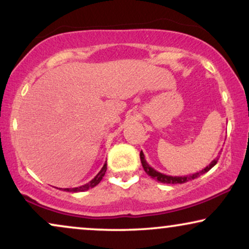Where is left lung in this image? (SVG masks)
Wrapping results in <instances>:
<instances>
[{
	"label": "left lung",
	"instance_id": "1",
	"mask_svg": "<svg viewBox=\"0 0 249 249\" xmlns=\"http://www.w3.org/2000/svg\"><path fill=\"white\" fill-rule=\"evenodd\" d=\"M219 154H220V153H219ZM217 160H219V156H216V158L214 159L213 161L211 162L210 164L206 166V168H204L202 171H199V172L192 173V175H189V176H181V177H177L176 176V177H172V176L164 175V173H161V172L156 171L155 169H153L152 166L148 164L147 161H146L144 153H142V151L141 152V161H142V168H144L145 172L147 173V175L151 177V178L158 180L159 182H162V183H185L187 181H189V180H194V179L198 178L199 176H202V175H204V173H206L207 171H210V170L212 169L213 166L216 164Z\"/></svg>",
	"mask_w": 249,
	"mask_h": 249
}]
</instances>
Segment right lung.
Segmentation results:
<instances>
[{
    "label": "right lung",
    "mask_w": 249,
    "mask_h": 249,
    "mask_svg": "<svg viewBox=\"0 0 249 249\" xmlns=\"http://www.w3.org/2000/svg\"><path fill=\"white\" fill-rule=\"evenodd\" d=\"M107 163H104L103 168L101 169V171L98 172L97 175L94 177V179H91L89 182L86 183V185H83V186H80V187H76V188H64L63 190H64V192L79 193V192H86V190H88V189L94 188V187L96 186V185H98V183L101 182V180L103 179V177H104V175H105V172H107Z\"/></svg>",
    "instance_id": "right-lung-1"
}]
</instances>
